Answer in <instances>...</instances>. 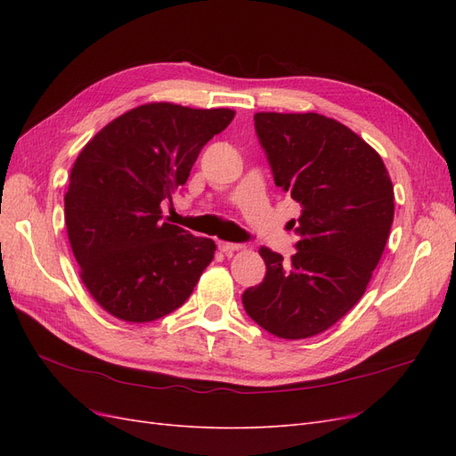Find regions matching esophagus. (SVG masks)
Here are the masks:
<instances>
[{"mask_svg":"<svg viewBox=\"0 0 456 456\" xmlns=\"http://www.w3.org/2000/svg\"><path fill=\"white\" fill-rule=\"evenodd\" d=\"M216 245H218V249L223 251V253H226V255H232L233 251H240L241 249L240 243H230V241H218Z\"/></svg>","mask_w":456,"mask_h":456,"instance_id":"obj_1","label":"esophagus"}]
</instances>
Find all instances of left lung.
<instances>
[{"mask_svg":"<svg viewBox=\"0 0 456 456\" xmlns=\"http://www.w3.org/2000/svg\"><path fill=\"white\" fill-rule=\"evenodd\" d=\"M255 131L275 186L302 209L289 223L298 236L297 253L283 260L260 247L266 275L241 302L268 333L308 338L363 297L390 236L394 186L382 158L337 119L258 112Z\"/></svg>","mask_w":456,"mask_h":456,"instance_id":"obj_1","label":"left lung"}]
</instances>
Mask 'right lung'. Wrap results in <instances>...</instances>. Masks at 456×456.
<instances>
[{
  "label": "right lung",
  "mask_w": 456,
  "mask_h": 456,
  "mask_svg": "<svg viewBox=\"0 0 456 456\" xmlns=\"http://www.w3.org/2000/svg\"><path fill=\"white\" fill-rule=\"evenodd\" d=\"M233 110L136 106L79 151L64 196L68 240L91 297L119 320L148 323L183 306L216 245L163 223L201 148Z\"/></svg>",
  "instance_id": "obj_1"
}]
</instances>
